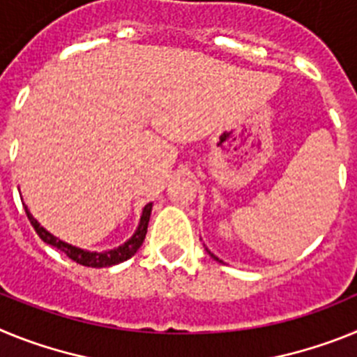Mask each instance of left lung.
<instances>
[{
	"instance_id": "8db88e82",
	"label": "left lung",
	"mask_w": 357,
	"mask_h": 357,
	"mask_svg": "<svg viewBox=\"0 0 357 357\" xmlns=\"http://www.w3.org/2000/svg\"><path fill=\"white\" fill-rule=\"evenodd\" d=\"M206 250H207V248H206ZM207 252H209V255H211V257H213V259H216V261H220V263H222V259H218V257L213 254V252H211V250H207Z\"/></svg>"
}]
</instances>
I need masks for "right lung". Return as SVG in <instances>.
Listing matches in <instances>:
<instances>
[{
  "label": "right lung",
  "mask_w": 357,
  "mask_h": 357,
  "mask_svg": "<svg viewBox=\"0 0 357 357\" xmlns=\"http://www.w3.org/2000/svg\"><path fill=\"white\" fill-rule=\"evenodd\" d=\"M21 200H23V198H21ZM151 206H153L151 202L144 206L143 214H141L139 225H137V230H135L134 234H132L130 239H127V241L123 243V245L112 248V250H103V252L84 250V248L75 247V245H71V243L62 241V239H59L56 236H53L52 232H48V230L44 229V227L37 222L36 218L31 216V213L28 211L26 206H24V211H26L28 220H30V223L33 225V229H36V232L39 234V238L43 239L44 243H48V245L55 247L56 250L64 252L69 259H73L75 263L82 264V266L107 268V266H114V264H119V263H123V261L130 259L132 255L139 250L141 245H143V241H144V238H146L148 222H150V214H151Z\"/></svg>",
  "instance_id": "1"
}]
</instances>
